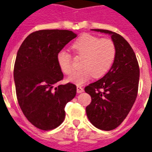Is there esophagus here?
I'll return each instance as SVG.
<instances>
[{
	"label": "esophagus",
	"mask_w": 152,
	"mask_h": 152,
	"mask_svg": "<svg viewBox=\"0 0 152 152\" xmlns=\"http://www.w3.org/2000/svg\"><path fill=\"white\" fill-rule=\"evenodd\" d=\"M83 91H84L83 88L81 87V86H79V85H77V93H81V92H83Z\"/></svg>",
	"instance_id": "34e87169"
}]
</instances>
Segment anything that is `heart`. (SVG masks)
<instances>
[{"label": "heart", "instance_id": "obj_1", "mask_svg": "<svg viewBox=\"0 0 152 152\" xmlns=\"http://www.w3.org/2000/svg\"><path fill=\"white\" fill-rule=\"evenodd\" d=\"M72 48L81 58V70L69 77L67 81L82 85L92 76L99 78L110 71L116 56V45L110 39H101L91 34L85 33L75 40ZM57 62L63 73L70 75L73 72L70 53L64 50L57 54Z\"/></svg>", "mask_w": 152, "mask_h": 152}]
</instances>
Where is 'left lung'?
I'll use <instances>...</instances> for the list:
<instances>
[{"label": "left lung", "mask_w": 152, "mask_h": 152, "mask_svg": "<svg viewBox=\"0 0 152 152\" xmlns=\"http://www.w3.org/2000/svg\"><path fill=\"white\" fill-rule=\"evenodd\" d=\"M111 36L116 56L107 74L85 88L91 97L86 107L91 124L103 130L116 128L126 118L136 100L140 69L136 55L127 41L119 34L105 29H91Z\"/></svg>", "instance_id": "left-lung-1"}]
</instances>
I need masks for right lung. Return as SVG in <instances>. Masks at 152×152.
<instances>
[{
  "label": "right lung",
  "mask_w": 152,
  "mask_h": 152,
  "mask_svg": "<svg viewBox=\"0 0 152 152\" xmlns=\"http://www.w3.org/2000/svg\"><path fill=\"white\" fill-rule=\"evenodd\" d=\"M75 37L69 30H39L28 35L17 53L14 80L18 102L27 120L40 130L60 126L66 104L76 96L74 84L56 86L64 78L57 54Z\"/></svg>",
  "instance_id": "1"
}]
</instances>
